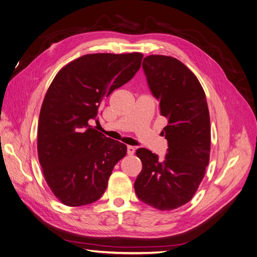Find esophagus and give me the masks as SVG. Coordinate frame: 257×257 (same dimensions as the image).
<instances>
[{"label": "esophagus", "mask_w": 257, "mask_h": 257, "mask_svg": "<svg viewBox=\"0 0 257 257\" xmlns=\"http://www.w3.org/2000/svg\"><path fill=\"white\" fill-rule=\"evenodd\" d=\"M135 153H136V148H135L134 146H128V147H127V154H128L129 156L135 155Z\"/></svg>", "instance_id": "esophagus-1"}]
</instances>
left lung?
<instances>
[{
    "label": "left lung",
    "instance_id": "1",
    "mask_svg": "<svg viewBox=\"0 0 257 257\" xmlns=\"http://www.w3.org/2000/svg\"><path fill=\"white\" fill-rule=\"evenodd\" d=\"M149 89L167 118L162 134L168 148L164 161L139 148L142 172L135 182L141 201L172 211L196 194L210 162L211 122L205 93L195 74L170 56L150 55L143 60Z\"/></svg>",
    "mask_w": 257,
    "mask_h": 257
}]
</instances>
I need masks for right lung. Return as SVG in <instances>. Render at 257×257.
<instances>
[{
    "instance_id": "right-lung-1",
    "label": "right lung",
    "mask_w": 257,
    "mask_h": 257,
    "mask_svg": "<svg viewBox=\"0 0 257 257\" xmlns=\"http://www.w3.org/2000/svg\"><path fill=\"white\" fill-rule=\"evenodd\" d=\"M143 54H88L57 73L42 102L37 149L45 181L68 206L102 196L127 146L90 126L101 102L141 68ZM97 120V119H96Z\"/></svg>"
}]
</instances>
